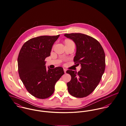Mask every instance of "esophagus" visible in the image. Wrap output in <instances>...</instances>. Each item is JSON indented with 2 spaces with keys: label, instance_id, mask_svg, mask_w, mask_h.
Listing matches in <instances>:
<instances>
[{
  "label": "esophagus",
  "instance_id": "1",
  "mask_svg": "<svg viewBox=\"0 0 126 126\" xmlns=\"http://www.w3.org/2000/svg\"><path fill=\"white\" fill-rule=\"evenodd\" d=\"M64 72L66 73V71H67V70L65 69H64Z\"/></svg>",
  "mask_w": 126,
  "mask_h": 126
}]
</instances>
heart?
<instances>
[{
	"label": "heart",
	"instance_id": "obj_1",
	"mask_svg": "<svg viewBox=\"0 0 126 126\" xmlns=\"http://www.w3.org/2000/svg\"><path fill=\"white\" fill-rule=\"evenodd\" d=\"M69 41V40H66V41Z\"/></svg>",
	"mask_w": 126,
	"mask_h": 126
}]
</instances>
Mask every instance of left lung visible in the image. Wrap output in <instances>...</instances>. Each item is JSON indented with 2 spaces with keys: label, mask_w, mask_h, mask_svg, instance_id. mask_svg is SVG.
<instances>
[{
  "label": "left lung",
  "mask_w": 126,
  "mask_h": 126,
  "mask_svg": "<svg viewBox=\"0 0 126 126\" xmlns=\"http://www.w3.org/2000/svg\"><path fill=\"white\" fill-rule=\"evenodd\" d=\"M64 36L75 43L76 51L73 61L81 66L78 72L66 71L71 76L67 84L68 91L72 96L84 98L94 90L101 80L105 68V53L99 42L90 36L82 33Z\"/></svg>",
  "instance_id": "8db88e82"
}]
</instances>
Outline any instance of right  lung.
Instances as JSON below:
<instances>
[{"mask_svg":"<svg viewBox=\"0 0 126 126\" xmlns=\"http://www.w3.org/2000/svg\"><path fill=\"white\" fill-rule=\"evenodd\" d=\"M60 35L42 36L30 39L22 47L18 57L20 78L28 92L36 98L51 96L56 82L64 74L63 68L46 69L45 59L50 56Z\"/></svg>","mask_w":126,"mask_h":126,"instance_id":"add662e5","label":"right lung"}]
</instances>
